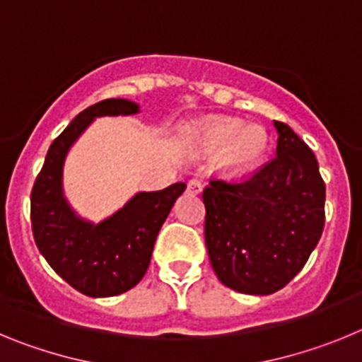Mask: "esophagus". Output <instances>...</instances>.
Listing matches in <instances>:
<instances>
[{
  "instance_id": "34e87169",
  "label": "esophagus",
  "mask_w": 362,
  "mask_h": 362,
  "mask_svg": "<svg viewBox=\"0 0 362 362\" xmlns=\"http://www.w3.org/2000/svg\"><path fill=\"white\" fill-rule=\"evenodd\" d=\"M201 192H203V183H201L199 179H190V181H188V194L197 196Z\"/></svg>"
}]
</instances>
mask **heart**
Segmentation results:
<instances>
[{
	"instance_id": "obj_1",
	"label": "heart",
	"mask_w": 362,
	"mask_h": 362,
	"mask_svg": "<svg viewBox=\"0 0 362 362\" xmlns=\"http://www.w3.org/2000/svg\"><path fill=\"white\" fill-rule=\"evenodd\" d=\"M203 146L219 152V168L225 174L239 175L250 172L263 159L268 148V134L259 124L241 119H216L203 130Z\"/></svg>"
}]
</instances>
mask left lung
<instances>
[{
	"mask_svg": "<svg viewBox=\"0 0 362 362\" xmlns=\"http://www.w3.org/2000/svg\"><path fill=\"white\" fill-rule=\"evenodd\" d=\"M276 158L239 183L204 188V241L216 276L228 288L270 296L290 283L325 226V181L317 159L288 124L274 121Z\"/></svg>",
	"mask_w": 362,
	"mask_h": 362,
	"instance_id": "1",
	"label": "left lung"
}]
</instances>
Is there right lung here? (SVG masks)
Instances as JSON below:
<instances>
[{
	"label": "right lung",
	"instance_id": "add662e5",
	"mask_svg": "<svg viewBox=\"0 0 362 362\" xmlns=\"http://www.w3.org/2000/svg\"><path fill=\"white\" fill-rule=\"evenodd\" d=\"M130 99H105L79 112L54 139L30 196L32 232L57 276L88 297L119 296L134 288L152 257L153 243L187 185L137 192L107 219L92 223L70 206L63 188L65 159L95 117L134 116Z\"/></svg>",
	"mask_w": 362,
	"mask_h": 362
}]
</instances>
